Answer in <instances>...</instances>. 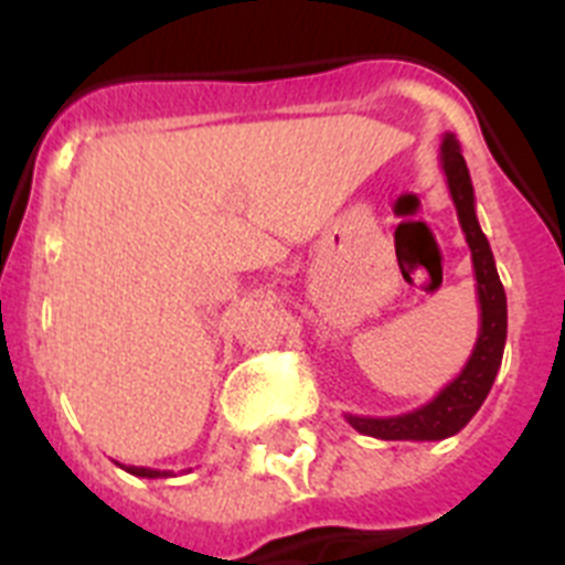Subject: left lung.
<instances>
[{
	"mask_svg": "<svg viewBox=\"0 0 565 565\" xmlns=\"http://www.w3.org/2000/svg\"><path fill=\"white\" fill-rule=\"evenodd\" d=\"M438 161H441L450 198L456 203L461 232L467 237L469 252H472L481 328H478L476 348L469 353L461 373L452 382L444 384L427 404L411 413H402V416L384 418L344 413L353 430H359L362 436L382 438V441H441V438L461 433L492 391V382L501 371L503 344H507V294H503L501 277H498L495 257H492L487 234L481 232V223H478L476 192H472V181H469L461 143L452 132H444Z\"/></svg>",
	"mask_w": 565,
	"mask_h": 565,
	"instance_id": "obj_1",
	"label": "left lung"
}]
</instances>
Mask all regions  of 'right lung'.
Returning a JSON list of instances; mask_svg holds the SVG:
<instances>
[{"label":"right lung","instance_id":"add662e5","mask_svg":"<svg viewBox=\"0 0 565 565\" xmlns=\"http://www.w3.org/2000/svg\"><path fill=\"white\" fill-rule=\"evenodd\" d=\"M124 469H127L129 476H138V478H172L174 476L172 469H152V467H124ZM189 472H192V469H189Z\"/></svg>","mask_w":565,"mask_h":565}]
</instances>
